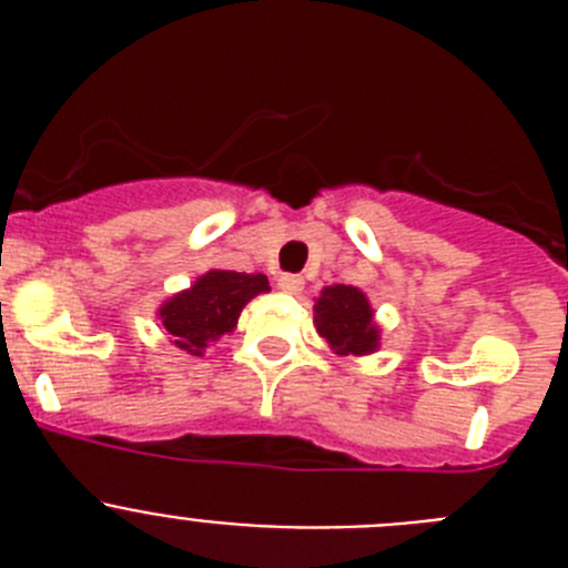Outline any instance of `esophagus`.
<instances>
[{"mask_svg":"<svg viewBox=\"0 0 568 568\" xmlns=\"http://www.w3.org/2000/svg\"><path fill=\"white\" fill-rule=\"evenodd\" d=\"M301 287H304V278L298 273L278 275V290H284V293H301Z\"/></svg>","mask_w":568,"mask_h":568,"instance_id":"obj_1","label":"esophagus"}]
</instances>
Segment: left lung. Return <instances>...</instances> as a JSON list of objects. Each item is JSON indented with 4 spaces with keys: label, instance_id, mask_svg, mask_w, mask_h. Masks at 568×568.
Returning <instances> with one entry per match:
<instances>
[{
    "label": "left lung",
    "instance_id": "8db88e82",
    "mask_svg": "<svg viewBox=\"0 0 568 568\" xmlns=\"http://www.w3.org/2000/svg\"><path fill=\"white\" fill-rule=\"evenodd\" d=\"M315 327L341 355H366L378 346L369 301L361 290L346 284H335L321 293L315 304Z\"/></svg>",
    "mask_w": 568,
    "mask_h": 568
}]
</instances>
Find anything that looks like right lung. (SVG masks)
Segmentation results:
<instances>
[{
  "mask_svg": "<svg viewBox=\"0 0 568 568\" xmlns=\"http://www.w3.org/2000/svg\"><path fill=\"white\" fill-rule=\"evenodd\" d=\"M267 275L233 273V270H210L193 287L159 310L162 327L179 349L202 355L213 341L233 333L241 310L253 295L267 293Z\"/></svg>",
  "mask_w": 568,
  "mask_h": 568,
  "instance_id": "1",
  "label": "right lung"
}]
</instances>
